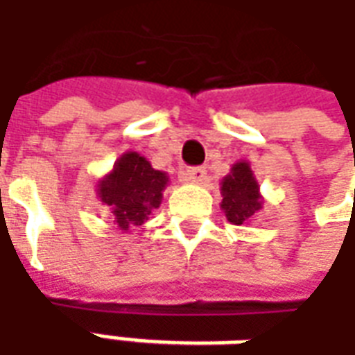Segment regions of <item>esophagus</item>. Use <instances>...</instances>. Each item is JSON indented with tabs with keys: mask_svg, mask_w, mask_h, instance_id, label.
<instances>
[{
	"mask_svg": "<svg viewBox=\"0 0 355 355\" xmlns=\"http://www.w3.org/2000/svg\"><path fill=\"white\" fill-rule=\"evenodd\" d=\"M183 175H185V180H187V182L198 183V182H202V180L206 178V168H205V166H195V168H187Z\"/></svg>",
	"mask_w": 355,
	"mask_h": 355,
	"instance_id": "esophagus-1",
	"label": "esophagus"
}]
</instances>
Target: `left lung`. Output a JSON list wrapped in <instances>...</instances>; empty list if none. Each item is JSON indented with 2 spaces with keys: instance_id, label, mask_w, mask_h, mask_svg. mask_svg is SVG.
Masks as SVG:
<instances>
[{
  "instance_id": "obj_1",
  "label": "left lung",
  "mask_w": 355,
  "mask_h": 355,
  "mask_svg": "<svg viewBox=\"0 0 355 355\" xmlns=\"http://www.w3.org/2000/svg\"><path fill=\"white\" fill-rule=\"evenodd\" d=\"M222 208L227 220L235 225L246 223L254 214L262 208L258 195V183L254 180L252 170L246 162L233 166L231 173L222 182Z\"/></svg>"
}]
</instances>
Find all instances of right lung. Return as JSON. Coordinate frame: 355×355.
<instances>
[{
  "instance_id": "1",
  "label": "right lung",
  "mask_w": 355,
  "mask_h": 355,
  "mask_svg": "<svg viewBox=\"0 0 355 355\" xmlns=\"http://www.w3.org/2000/svg\"><path fill=\"white\" fill-rule=\"evenodd\" d=\"M166 183L164 172L150 168L137 153H125L99 185V197L112 210L118 227L128 231L158 208Z\"/></svg>"
}]
</instances>
